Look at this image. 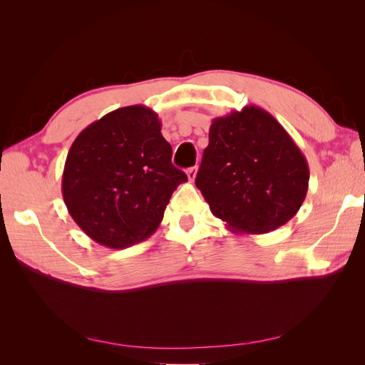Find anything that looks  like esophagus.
I'll return each instance as SVG.
<instances>
[{"instance_id":"obj_1","label":"esophagus","mask_w":365,"mask_h":365,"mask_svg":"<svg viewBox=\"0 0 365 365\" xmlns=\"http://www.w3.org/2000/svg\"><path fill=\"white\" fill-rule=\"evenodd\" d=\"M196 172H197L196 165H195V168H189V169H187V176H189L190 181H193V180L196 178Z\"/></svg>"}]
</instances>
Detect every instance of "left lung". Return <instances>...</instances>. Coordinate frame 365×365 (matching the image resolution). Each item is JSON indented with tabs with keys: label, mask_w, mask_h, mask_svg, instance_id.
Instances as JSON below:
<instances>
[{
	"label": "left lung",
	"mask_w": 365,
	"mask_h": 365,
	"mask_svg": "<svg viewBox=\"0 0 365 365\" xmlns=\"http://www.w3.org/2000/svg\"><path fill=\"white\" fill-rule=\"evenodd\" d=\"M195 182L231 231L264 235L300 210L309 165L279 121L250 105L212 121Z\"/></svg>",
	"instance_id": "left-lung-1"
}]
</instances>
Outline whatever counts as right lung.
I'll list each match as a JSON object with an SVG mask.
<instances>
[{
    "instance_id": "1",
    "label": "right lung",
    "mask_w": 365,
    "mask_h": 365,
    "mask_svg": "<svg viewBox=\"0 0 365 365\" xmlns=\"http://www.w3.org/2000/svg\"><path fill=\"white\" fill-rule=\"evenodd\" d=\"M187 175L152 109L118 108L85 128L71 145L62 175L68 213L86 236L121 250L160 227L172 193Z\"/></svg>"
}]
</instances>
